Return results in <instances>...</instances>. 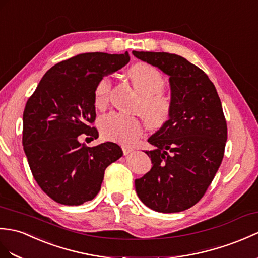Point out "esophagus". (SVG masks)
Listing matches in <instances>:
<instances>
[{"instance_id": "34e87169", "label": "esophagus", "mask_w": 258, "mask_h": 258, "mask_svg": "<svg viewBox=\"0 0 258 258\" xmlns=\"http://www.w3.org/2000/svg\"><path fill=\"white\" fill-rule=\"evenodd\" d=\"M122 149H123L124 155H128L131 152H133V147L127 146V145H122Z\"/></svg>"}]
</instances>
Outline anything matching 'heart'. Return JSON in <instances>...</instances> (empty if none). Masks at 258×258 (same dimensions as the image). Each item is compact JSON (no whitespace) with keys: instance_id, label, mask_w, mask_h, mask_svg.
<instances>
[{"instance_id":"1","label":"heart","mask_w":258,"mask_h":258,"mask_svg":"<svg viewBox=\"0 0 258 258\" xmlns=\"http://www.w3.org/2000/svg\"><path fill=\"white\" fill-rule=\"evenodd\" d=\"M128 76L136 91L143 95L137 109L149 126L161 127L168 121L171 112L170 101L161 94L166 86L163 75L153 66L139 62L130 68ZM110 90V79L103 78L94 93V104L98 109H103L107 104ZM99 127L105 139L125 144L134 143L143 133V123L140 118L115 112L102 116Z\"/></svg>"}]
</instances>
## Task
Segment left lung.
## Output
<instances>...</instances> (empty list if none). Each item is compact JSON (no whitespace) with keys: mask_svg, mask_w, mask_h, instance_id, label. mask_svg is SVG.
Wrapping results in <instances>:
<instances>
[{"mask_svg":"<svg viewBox=\"0 0 258 258\" xmlns=\"http://www.w3.org/2000/svg\"><path fill=\"white\" fill-rule=\"evenodd\" d=\"M132 53L169 76V119L149 137L152 168L135 179L141 201L152 210L175 213L195 206L222 163L227 127L217 89L187 59L168 52Z\"/></svg>","mask_w":258,"mask_h":258,"instance_id":"8db88e82","label":"left lung"}]
</instances>
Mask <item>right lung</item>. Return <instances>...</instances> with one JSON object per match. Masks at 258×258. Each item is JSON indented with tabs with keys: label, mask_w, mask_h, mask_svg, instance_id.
Instances as JSON below:
<instances>
[{
	"label": "right lung",
	"mask_w": 258,
	"mask_h": 258,
	"mask_svg": "<svg viewBox=\"0 0 258 258\" xmlns=\"http://www.w3.org/2000/svg\"><path fill=\"white\" fill-rule=\"evenodd\" d=\"M130 61L128 52L79 53L56 63L41 78L23 114V146L36 182L52 200L80 206L99 194L106 167L123 155L117 144L87 147L98 139L94 93L103 77Z\"/></svg>",
	"instance_id": "right-lung-1"
}]
</instances>
